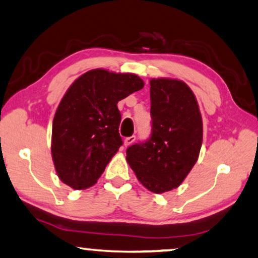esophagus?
Returning <instances> with one entry per match:
<instances>
[{"label": "esophagus", "mask_w": 258, "mask_h": 258, "mask_svg": "<svg viewBox=\"0 0 258 258\" xmlns=\"http://www.w3.org/2000/svg\"><path fill=\"white\" fill-rule=\"evenodd\" d=\"M135 141H136V136H130V137H125V138H124V146H125V148H126V146L132 145Z\"/></svg>", "instance_id": "obj_1"}]
</instances>
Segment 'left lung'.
<instances>
[{
    "instance_id": "1",
    "label": "left lung",
    "mask_w": 258,
    "mask_h": 258,
    "mask_svg": "<svg viewBox=\"0 0 258 258\" xmlns=\"http://www.w3.org/2000/svg\"><path fill=\"white\" fill-rule=\"evenodd\" d=\"M151 136L126 149V161L150 191L177 188L201 151L203 123L195 94L182 81H150Z\"/></svg>"
}]
</instances>
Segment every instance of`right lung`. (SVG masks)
<instances>
[{"label":"right lung","instance_id":"add662e5","mask_svg":"<svg viewBox=\"0 0 258 258\" xmlns=\"http://www.w3.org/2000/svg\"><path fill=\"white\" fill-rule=\"evenodd\" d=\"M144 86L134 74L90 70L67 91L53 120L51 157L63 183L81 190L96 183L123 144L117 102Z\"/></svg>","mask_w":258,"mask_h":258}]
</instances>
